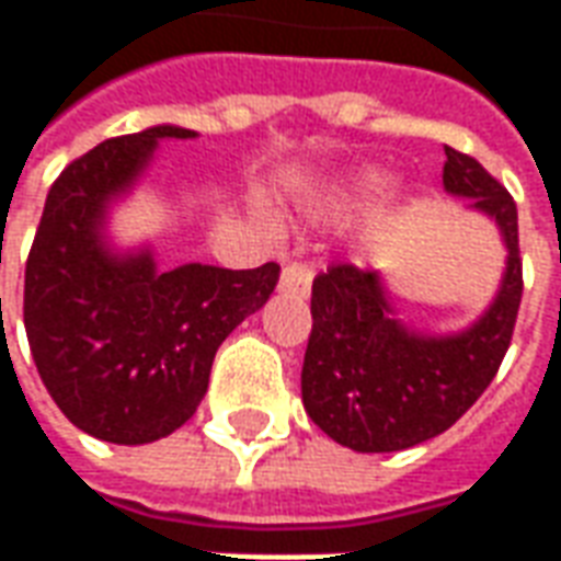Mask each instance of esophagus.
Masks as SVG:
<instances>
[{"mask_svg":"<svg viewBox=\"0 0 561 561\" xmlns=\"http://www.w3.org/2000/svg\"><path fill=\"white\" fill-rule=\"evenodd\" d=\"M312 276L316 273L306 267V264H285L279 276V291L294 294V297H306L309 288H312Z\"/></svg>","mask_w":561,"mask_h":561,"instance_id":"esophagus-1","label":"esophagus"}]
</instances>
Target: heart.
<instances>
[{
    "label": "heart",
    "instance_id": "b5f03b06",
    "mask_svg": "<svg viewBox=\"0 0 561 561\" xmlns=\"http://www.w3.org/2000/svg\"><path fill=\"white\" fill-rule=\"evenodd\" d=\"M388 185V176L381 171H360L354 173L352 180H345V183L333 192V207L340 209H354L366 204L369 197H376L381 188ZM397 213H400V204L393 201L388 207H381L376 213V219H373V228H385L390 219H397Z\"/></svg>",
    "mask_w": 561,
    "mask_h": 561
}]
</instances>
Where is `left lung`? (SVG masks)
<instances>
[{
  "mask_svg": "<svg viewBox=\"0 0 561 561\" xmlns=\"http://www.w3.org/2000/svg\"><path fill=\"white\" fill-rule=\"evenodd\" d=\"M442 183L499 225L507 249L493 304L471 328L417 333L393 318L378 270L333 264L312 282V333L304 357L306 414L360 454H390L435 438L469 412L502 366L523 297L517 204L481 161L445 147Z\"/></svg>",
  "mask_w": 561,
  "mask_h": 561,
  "instance_id": "1",
  "label": "left lung"
}]
</instances>
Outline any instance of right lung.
Masks as SVG:
<instances>
[{
  "mask_svg": "<svg viewBox=\"0 0 561 561\" xmlns=\"http://www.w3.org/2000/svg\"><path fill=\"white\" fill-rule=\"evenodd\" d=\"M192 128L152 126L111 138L59 173L26 261L23 324L32 360L59 412L114 445L180 430L204 400L225 336L257 312L279 264L156 267L152 249L116 252L107 209L131 192L159 140Z\"/></svg>",
  "mask_w": 561,
  "mask_h": 561,
  "instance_id": "right-lung-1",
  "label": "right lung"
}]
</instances>
